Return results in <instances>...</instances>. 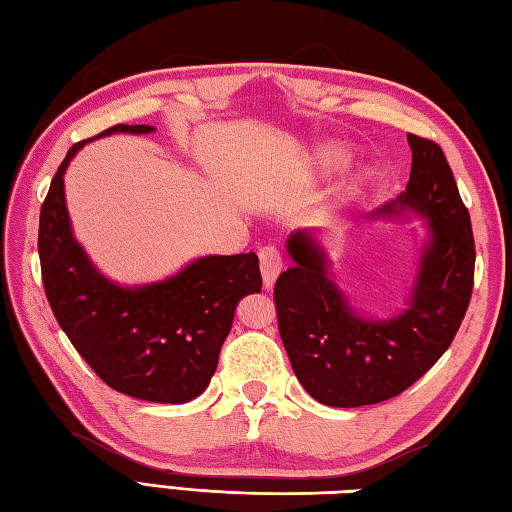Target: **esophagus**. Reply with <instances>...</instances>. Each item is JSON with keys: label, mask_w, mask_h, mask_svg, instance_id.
<instances>
[{"label": "esophagus", "mask_w": 512, "mask_h": 512, "mask_svg": "<svg viewBox=\"0 0 512 512\" xmlns=\"http://www.w3.org/2000/svg\"><path fill=\"white\" fill-rule=\"evenodd\" d=\"M258 260H260V274H263V285L267 289H272L278 274L283 269V258L281 252L276 247H263L258 252Z\"/></svg>", "instance_id": "34e87169"}]
</instances>
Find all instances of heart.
<instances>
[{
    "mask_svg": "<svg viewBox=\"0 0 512 512\" xmlns=\"http://www.w3.org/2000/svg\"><path fill=\"white\" fill-rule=\"evenodd\" d=\"M345 151L343 149H334V147H327L318 151V165H321L325 171H332V169H339L345 165Z\"/></svg>",
    "mask_w": 512,
    "mask_h": 512,
    "instance_id": "obj_1",
    "label": "heart"
}]
</instances>
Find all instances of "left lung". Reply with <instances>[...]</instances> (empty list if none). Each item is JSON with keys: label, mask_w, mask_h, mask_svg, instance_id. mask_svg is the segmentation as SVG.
<instances>
[{"label": "left lung", "mask_w": 512, "mask_h": 512, "mask_svg": "<svg viewBox=\"0 0 512 512\" xmlns=\"http://www.w3.org/2000/svg\"><path fill=\"white\" fill-rule=\"evenodd\" d=\"M410 180L379 216L412 211L430 231L408 310L368 321L327 274V256L310 231L287 240L294 265L278 276V332L296 379L318 403L359 408L388 401L419 381L448 350L475 283V238L455 176L437 142L408 133Z\"/></svg>", "instance_id": "1"}]
</instances>
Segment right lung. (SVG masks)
Segmentation results:
<instances>
[{"label": "right lung", "instance_id": "add662e5", "mask_svg": "<svg viewBox=\"0 0 512 512\" xmlns=\"http://www.w3.org/2000/svg\"><path fill=\"white\" fill-rule=\"evenodd\" d=\"M151 131L147 124H115L95 138ZM91 140L69 149L42 205L37 249L48 305L109 388L153 403H187L214 376L240 298L263 287L258 256H202L142 287L109 281L75 240L64 202V171Z\"/></svg>", "mask_w": 512, "mask_h": 512}]
</instances>
